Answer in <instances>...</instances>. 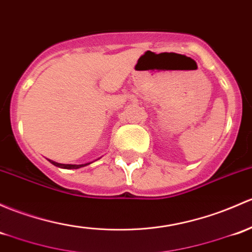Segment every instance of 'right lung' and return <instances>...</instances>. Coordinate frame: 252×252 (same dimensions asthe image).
I'll return each instance as SVG.
<instances>
[{
	"label": "right lung",
	"mask_w": 252,
	"mask_h": 252,
	"mask_svg": "<svg viewBox=\"0 0 252 252\" xmlns=\"http://www.w3.org/2000/svg\"><path fill=\"white\" fill-rule=\"evenodd\" d=\"M48 160L53 164V165L59 166V168H63V169H79V168H83V166L86 165H89V164L92 163L91 161V163H86V164H63V163H57V161L50 160V159Z\"/></svg>",
	"instance_id": "add662e5"
}]
</instances>
